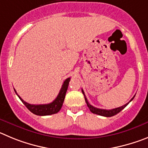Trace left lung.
<instances>
[{
  "mask_svg": "<svg viewBox=\"0 0 148 148\" xmlns=\"http://www.w3.org/2000/svg\"><path fill=\"white\" fill-rule=\"evenodd\" d=\"M82 94H83L84 97H85V100H86V104H87L88 107V108L90 109V110L91 111V112L93 113V114H97V115H99V116H106V117H110V116H113L116 115V114H117L118 113H119L121 111V110H122V109H124L126 107V106L128 105L129 103H130V102H131V101L134 99V98L135 97V95L134 96V97H133L132 99H130V102H128L127 103H126L125 105H124V106H121V107H119V108H114V109H110V110H106V109H100V108H95L93 106H91L90 104H89V102H88L87 100V98L86 97V95H85V93H84L83 90L82 89Z\"/></svg>",
  "mask_w": 148,
  "mask_h": 148,
  "instance_id": "1",
  "label": "left lung"
}]
</instances>
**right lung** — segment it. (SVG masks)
Instances as JSON below:
<instances>
[{
  "label": "right lung",
  "instance_id": "1",
  "mask_svg": "<svg viewBox=\"0 0 148 148\" xmlns=\"http://www.w3.org/2000/svg\"><path fill=\"white\" fill-rule=\"evenodd\" d=\"M70 79H71V78L69 77V78H68V79H66L64 81L58 97H56V99L52 102H51V103L45 104V105H32V104L27 103L23 99H21V97L17 94L16 90L14 89V90L15 91L16 94L20 98V99L22 101L23 103L24 104L26 107L32 113H33L34 114L38 116L51 115V114H57L58 112H59L60 110L62 108V104H63V102H64L65 97H66V91H67L68 86H69V82H70Z\"/></svg>",
  "mask_w": 148,
  "mask_h": 148
}]
</instances>
